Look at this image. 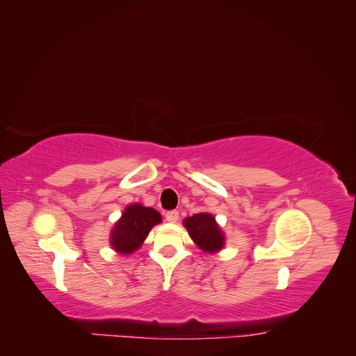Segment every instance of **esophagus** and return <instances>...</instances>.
Segmentation results:
<instances>
[{
  "label": "esophagus",
  "mask_w": 356,
  "mask_h": 356,
  "mask_svg": "<svg viewBox=\"0 0 356 356\" xmlns=\"http://www.w3.org/2000/svg\"><path fill=\"white\" fill-rule=\"evenodd\" d=\"M178 218H179V212L178 211H168L166 212V220L169 221V222H177L178 221Z\"/></svg>",
  "instance_id": "esophagus-1"
}]
</instances>
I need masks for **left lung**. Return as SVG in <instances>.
<instances>
[{"label": "left lung", "instance_id": "left-lung-1", "mask_svg": "<svg viewBox=\"0 0 356 356\" xmlns=\"http://www.w3.org/2000/svg\"><path fill=\"white\" fill-rule=\"evenodd\" d=\"M186 229L188 230L191 239L195 241L203 251L215 252L222 248L224 236L215 222L211 213H196L184 220Z\"/></svg>", "mask_w": 356, "mask_h": 356}]
</instances>
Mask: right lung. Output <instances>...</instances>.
I'll use <instances>...</instances> for the list:
<instances>
[{
	"mask_svg": "<svg viewBox=\"0 0 356 356\" xmlns=\"http://www.w3.org/2000/svg\"><path fill=\"white\" fill-rule=\"evenodd\" d=\"M161 221L160 213L153 208L131 204L115 224L111 233V245L115 251L132 254L145 241L153 225Z\"/></svg>",
	"mask_w": 356,
	"mask_h": 356,
	"instance_id": "right-lung-1",
	"label": "right lung"
}]
</instances>
